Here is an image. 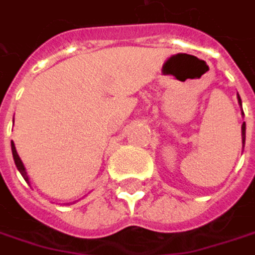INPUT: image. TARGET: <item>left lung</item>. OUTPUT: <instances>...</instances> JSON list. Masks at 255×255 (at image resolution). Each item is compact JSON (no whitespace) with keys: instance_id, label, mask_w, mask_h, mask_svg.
Returning a JSON list of instances; mask_svg holds the SVG:
<instances>
[{"instance_id":"left-lung-1","label":"left lung","mask_w":255,"mask_h":255,"mask_svg":"<svg viewBox=\"0 0 255 255\" xmlns=\"http://www.w3.org/2000/svg\"><path fill=\"white\" fill-rule=\"evenodd\" d=\"M238 102H239V105L242 108V102H241V97L239 96H238ZM242 115H244V112H242ZM242 143H245V123L242 124Z\"/></svg>"}]
</instances>
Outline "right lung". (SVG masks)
I'll use <instances>...</instances> for the list:
<instances>
[{
	"mask_svg": "<svg viewBox=\"0 0 255 255\" xmlns=\"http://www.w3.org/2000/svg\"><path fill=\"white\" fill-rule=\"evenodd\" d=\"M11 152H13V159H14V164H16L17 170L20 171V174H22V176H23V178H25L26 181L29 183V177H27V173H26L25 165H23V162H22L20 156L17 155V150H16V146H14L13 140H11Z\"/></svg>",
	"mask_w": 255,
	"mask_h": 255,
	"instance_id": "obj_1",
	"label": "right lung"
}]
</instances>
